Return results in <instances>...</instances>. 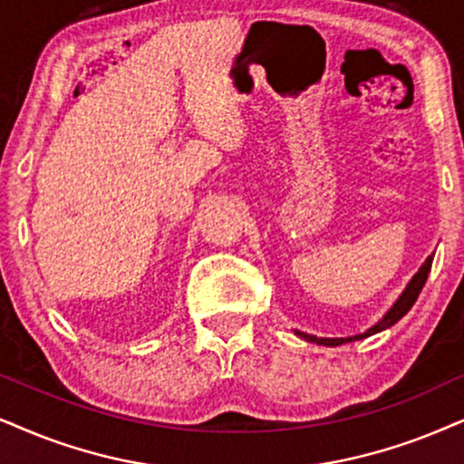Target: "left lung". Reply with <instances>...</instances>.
Instances as JSON below:
<instances>
[{"mask_svg": "<svg viewBox=\"0 0 464 464\" xmlns=\"http://www.w3.org/2000/svg\"><path fill=\"white\" fill-rule=\"evenodd\" d=\"M430 267H432V256H428L424 266L420 267V272L413 276V280H411V283H409V285H407V289L402 291V295L398 297L394 306L390 308V313L385 314L383 319H381L379 324L374 325V327H371V330H368V332H363V334H357V336H351V338H316V336H310V334H306V332H295V334H297V336H300V338L308 340V343L325 344V347H338V344H344V343H353V340L368 338V336H372V334H377V332H381V330H388V327L394 325L396 321H401L402 316L407 314L409 310H411V306H413V304H415V300H418V295H420V293H421V289H424V285H426V278H428V274H430Z\"/></svg>", "mask_w": 464, "mask_h": 464, "instance_id": "8db88e82", "label": "left lung"}]
</instances>
